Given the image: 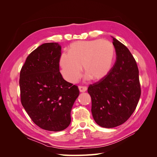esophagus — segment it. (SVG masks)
I'll return each mask as SVG.
<instances>
[{"label": "esophagus", "instance_id": "obj_1", "mask_svg": "<svg viewBox=\"0 0 157 157\" xmlns=\"http://www.w3.org/2000/svg\"><path fill=\"white\" fill-rule=\"evenodd\" d=\"M78 88H79V90H80V92H86V90H87V87L86 86H79Z\"/></svg>", "mask_w": 157, "mask_h": 157}]
</instances>
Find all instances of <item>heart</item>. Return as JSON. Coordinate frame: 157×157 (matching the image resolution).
<instances>
[{"mask_svg": "<svg viewBox=\"0 0 157 157\" xmlns=\"http://www.w3.org/2000/svg\"><path fill=\"white\" fill-rule=\"evenodd\" d=\"M115 58V48L111 42L96 39L80 40L71 44L68 52L61 54V73L67 81L76 83L80 78L82 65L84 78L100 80L110 72Z\"/></svg>", "mask_w": 157, "mask_h": 157, "instance_id": "heart-1", "label": "heart"}]
</instances>
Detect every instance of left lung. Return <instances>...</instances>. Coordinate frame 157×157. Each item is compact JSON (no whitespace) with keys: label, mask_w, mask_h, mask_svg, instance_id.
I'll return each mask as SVG.
<instances>
[{"label":"left lung","mask_w":157,"mask_h":157,"mask_svg":"<svg viewBox=\"0 0 157 157\" xmlns=\"http://www.w3.org/2000/svg\"><path fill=\"white\" fill-rule=\"evenodd\" d=\"M116 61L109 73L90 84L94 121L103 128H114L124 123L134 112L141 96L139 70L130 50L113 37Z\"/></svg>","instance_id":"8db88e82"}]
</instances>
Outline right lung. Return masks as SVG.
<instances>
[{
  "mask_svg": "<svg viewBox=\"0 0 157 157\" xmlns=\"http://www.w3.org/2000/svg\"><path fill=\"white\" fill-rule=\"evenodd\" d=\"M61 46L44 43L27 56L20 75L21 102L33 122L48 131L59 132L71 123V111L79 95L77 86L59 72Z\"/></svg>",
  "mask_w": 157,
  "mask_h": 157,
  "instance_id": "add662e5",
  "label": "right lung"
}]
</instances>
